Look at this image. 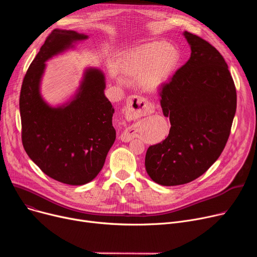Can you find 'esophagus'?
<instances>
[{
	"mask_svg": "<svg viewBox=\"0 0 257 257\" xmlns=\"http://www.w3.org/2000/svg\"><path fill=\"white\" fill-rule=\"evenodd\" d=\"M152 107L144 98L140 96H131L127 99L125 116L127 120H133L140 118L143 115L149 114ZM133 139V133L128 128L120 134V140L123 142H130Z\"/></svg>",
	"mask_w": 257,
	"mask_h": 257,
	"instance_id": "obj_1",
	"label": "esophagus"
}]
</instances>
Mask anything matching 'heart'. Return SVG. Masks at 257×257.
Listing matches in <instances>:
<instances>
[{"label": "heart", "mask_w": 257, "mask_h": 257, "mask_svg": "<svg viewBox=\"0 0 257 257\" xmlns=\"http://www.w3.org/2000/svg\"><path fill=\"white\" fill-rule=\"evenodd\" d=\"M180 53L176 47L163 40L147 43L131 49L124 58L127 75L139 78V83L148 90L164 86L176 71Z\"/></svg>", "instance_id": "obj_1"}]
</instances>
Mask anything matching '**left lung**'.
<instances>
[{
	"label": "left lung",
	"instance_id": "1",
	"mask_svg": "<svg viewBox=\"0 0 257 257\" xmlns=\"http://www.w3.org/2000/svg\"><path fill=\"white\" fill-rule=\"evenodd\" d=\"M191 57L160 88V105L170 117L168 138L148 148L150 178L166 186L191 182L223 152L236 110V90L220 52L206 40L183 32Z\"/></svg>",
	"mask_w": 257,
	"mask_h": 257
}]
</instances>
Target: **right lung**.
Instances as JSON below:
<instances>
[{
  "mask_svg": "<svg viewBox=\"0 0 257 257\" xmlns=\"http://www.w3.org/2000/svg\"><path fill=\"white\" fill-rule=\"evenodd\" d=\"M87 38L73 30H53L27 71L20 96L26 153L49 177L70 185L96 178L115 141L114 109L104 93L105 76L87 67L75 96L56 107L44 100L40 83L46 61Z\"/></svg>",
  "mask_w": 257,
  "mask_h": 257,
  "instance_id": "right-lung-1",
  "label": "right lung"
}]
</instances>
